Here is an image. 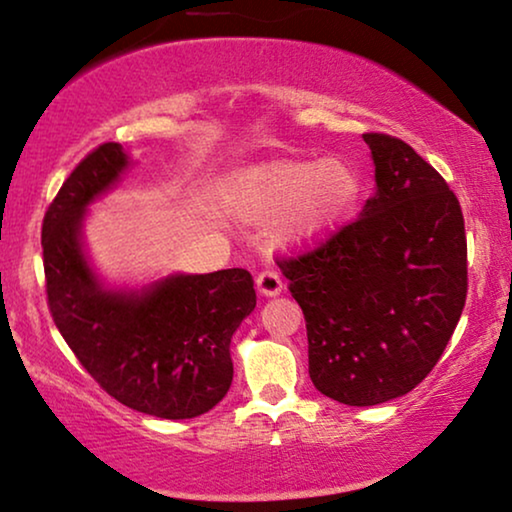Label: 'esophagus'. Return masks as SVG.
Wrapping results in <instances>:
<instances>
[{
  "mask_svg": "<svg viewBox=\"0 0 512 512\" xmlns=\"http://www.w3.org/2000/svg\"><path fill=\"white\" fill-rule=\"evenodd\" d=\"M256 286L263 296H277V293H282L284 289V279L277 270H263L258 272Z\"/></svg>",
  "mask_w": 512,
  "mask_h": 512,
  "instance_id": "1",
  "label": "esophagus"
}]
</instances>
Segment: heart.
Returning <instances> with one entry per match:
<instances>
[{
    "instance_id": "obj_1",
    "label": "heart",
    "mask_w": 512,
    "mask_h": 512,
    "mask_svg": "<svg viewBox=\"0 0 512 512\" xmlns=\"http://www.w3.org/2000/svg\"><path fill=\"white\" fill-rule=\"evenodd\" d=\"M223 193L244 219L268 221L284 214L286 235L312 240L354 212L363 174L342 156L275 160L230 174Z\"/></svg>"
}]
</instances>
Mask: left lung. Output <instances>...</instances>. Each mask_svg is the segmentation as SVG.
<instances>
[{
  "label": "left lung",
  "mask_w": 512,
  "mask_h": 512,
  "mask_svg": "<svg viewBox=\"0 0 512 512\" xmlns=\"http://www.w3.org/2000/svg\"><path fill=\"white\" fill-rule=\"evenodd\" d=\"M363 139L375 198L317 247L277 258L305 314L314 387L361 408L408 394L431 373L468 291L457 195L403 139Z\"/></svg>",
  "instance_id": "1"
}]
</instances>
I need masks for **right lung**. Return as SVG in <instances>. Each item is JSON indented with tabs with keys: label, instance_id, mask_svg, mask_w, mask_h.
I'll list each match as a JSON object with an SVG mask.
<instances>
[{
	"label": "right lung",
	"instance_id": "obj_1",
	"mask_svg": "<svg viewBox=\"0 0 512 512\" xmlns=\"http://www.w3.org/2000/svg\"><path fill=\"white\" fill-rule=\"evenodd\" d=\"M128 165L121 144L88 153L41 223L51 317L90 377L118 403L163 419L212 410L233 382L230 338L256 307L244 268L177 275L142 296L100 289L81 251L83 209Z\"/></svg>",
	"mask_w": 512,
	"mask_h": 512
}]
</instances>
